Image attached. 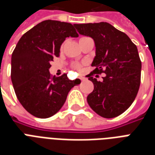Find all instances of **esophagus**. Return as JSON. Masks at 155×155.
<instances>
[{
	"label": "esophagus",
	"instance_id": "1",
	"mask_svg": "<svg viewBox=\"0 0 155 155\" xmlns=\"http://www.w3.org/2000/svg\"><path fill=\"white\" fill-rule=\"evenodd\" d=\"M80 80H82V81H84V80H86V78L84 77V76H81V77H80Z\"/></svg>",
	"mask_w": 155,
	"mask_h": 155
}]
</instances>
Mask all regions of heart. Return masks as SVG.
<instances>
[{
    "mask_svg": "<svg viewBox=\"0 0 155 155\" xmlns=\"http://www.w3.org/2000/svg\"><path fill=\"white\" fill-rule=\"evenodd\" d=\"M75 68H76V69H80V64H75Z\"/></svg>",
    "mask_w": 155,
    "mask_h": 155,
    "instance_id": "heart-1",
    "label": "heart"
}]
</instances>
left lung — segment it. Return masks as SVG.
Wrapping results in <instances>:
<instances>
[{"instance_id": "left-lung-1", "label": "left lung", "mask_w": 155, "mask_h": 155, "mask_svg": "<svg viewBox=\"0 0 155 155\" xmlns=\"http://www.w3.org/2000/svg\"><path fill=\"white\" fill-rule=\"evenodd\" d=\"M74 25L80 35L92 38L96 47L92 63L95 69L87 75L94 89L87 96V103L102 117H116L132 104L139 89L142 62L137 47L108 22ZM101 73L106 74L102 81L91 77Z\"/></svg>"}]
</instances>
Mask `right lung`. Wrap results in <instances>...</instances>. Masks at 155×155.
I'll return each mask as SVG.
<instances>
[{
	"label": "right lung",
	"mask_w": 155,
	"mask_h": 155,
	"mask_svg": "<svg viewBox=\"0 0 155 155\" xmlns=\"http://www.w3.org/2000/svg\"><path fill=\"white\" fill-rule=\"evenodd\" d=\"M78 36L71 23L46 20L18 41L11 58V80L21 104L36 117L48 118L58 113L69 91L80 84L69 80L67 74L56 77L49 71L66 38Z\"/></svg>",
	"instance_id": "obj_1"
}]
</instances>
